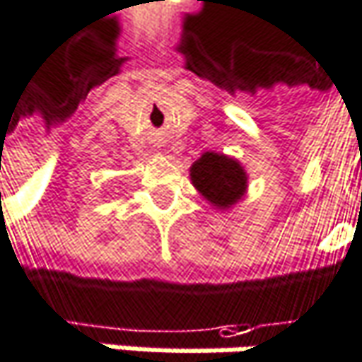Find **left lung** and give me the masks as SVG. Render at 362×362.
<instances>
[{
  "instance_id": "8db88e82",
  "label": "left lung",
  "mask_w": 362,
  "mask_h": 362,
  "mask_svg": "<svg viewBox=\"0 0 362 362\" xmlns=\"http://www.w3.org/2000/svg\"><path fill=\"white\" fill-rule=\"evenodd\" d=\"M193 187L218 210L235 206L248 189V175L240 160L218 154L204 152L191 167Z\"/></svg>"
}]
</instances>
